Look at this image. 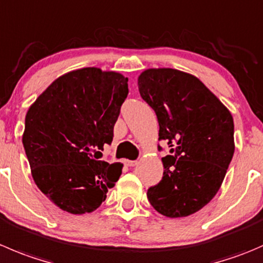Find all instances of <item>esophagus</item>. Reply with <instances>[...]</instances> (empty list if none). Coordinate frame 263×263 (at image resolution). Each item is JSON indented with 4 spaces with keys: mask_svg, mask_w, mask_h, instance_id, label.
<instances>
[{
    "mask_svg": "<svg viewBox=\"0 0 263 263\" xmlns=\"http://www.w3.org/2000/svg\"><path fill=\"white\" fill-rule=\"evenodd\" d=\"M124 163H126L128 167H135V165H137V160H124Z\"/></svg>",
    "mask_w": 263,
    "mask_h": 263,
    "instance_id": "esophagus-1",
    "label": "esophagus"
}]
</instances>
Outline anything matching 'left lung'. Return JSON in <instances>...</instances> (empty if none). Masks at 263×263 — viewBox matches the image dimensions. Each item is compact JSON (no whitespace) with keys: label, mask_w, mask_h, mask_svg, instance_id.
Here are the masks:
<instances>
[{"label":"left lung","mask_w":263,"mask_h":263,"mask_svg":"<svg viewBox=\"0 0 263 263\" xmlns=\"http://www.w3.org/2000/svg\"><path fill=\"white\" fill-rule=\"evenodd\" d=\"M137 85L157 114L159 140L171 147L147 199L165 217L193 215L217 194L233 159V116L202 81L181 70L146 69Z\"/></svg>","instance_id":"obj_1"}]
</instances>
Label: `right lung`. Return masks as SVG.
Segmentation results:
<instances>
[{
    "mask_svg": "<svg viewBox=\"0 0 263 263\" xmlns=\"http://www.w3.org/2000/svg\"><path fill=\"white\" fill-rule=\"evenodd\" d=\"M128 78L82 68L53 81L25 116L23 145L35 185L72 215L100 207L122 175L121 163L98 160L128 95Z\"/></svg>",
    "mask_w": 263,
    "mask_h": 263,
    "instance_id": "right-lung-1",
    "label": "right lung"
}]
</instances>
